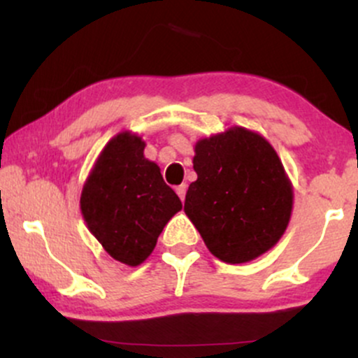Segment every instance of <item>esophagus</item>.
Segmentation results:
<instances>
[{
	"mask_svg": "<svg viewBox=\"0 0 358 358\" xmlns=\"http://www.w3.org/2000/svg\"><path fill=\"white\" fill-rule=\"evenodd\" d=\"M176 193H178V196L182 200H185V195H187V183H182L176 187Z\"/></svg>",
	"mask_w": 358,
	"mask_h": 358,
	"instance_id": "esophagus-1",
	"label": "esophagus"
}]
</instances>
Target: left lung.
<instances>
[{
    "instance_id": "obj_1",
    "label": "left lung",
    "mask_w": 358,
    "mask_h": 358,
    "mask_svg": "<svg viewBox=\"0 0 358 358\" xmlns=\"http://www.w3.org/2000/svg\"><path fill=\"white\" fill-rule=\"evenodd\" d=\"M193 170L185 213L213 256L242 264L278 244L293 212V185L268 139L241 126L199 139Z\"/></svg>"
}]
</instances>
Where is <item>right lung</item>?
I'll return each instance as SVG.
<instances>
[{
	"mask_svg": "<svg viewBox=\"0 0 358 358\" xmlns=\"http://www.w3.org/2000/svg\"><path fill=\"white\" fill-rule=\"evenodd\" d=\"M145 146L136 133L116 134L97 156L80 195L92 236L110 257L133 268L146 261L168 220L182 210L159 166L145 158Z\"/></svg>",
	"mask_w": 358,
	"mask_h": 358,
	"instance_id": "1",
	"label": "right lung"
}]
</instances>
